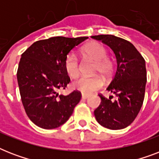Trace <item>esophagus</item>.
Returning <instances> with one entry per match:
<instances>
[{"label": "esophagus", "mask_w": 159, "mask_h": 159, "mask_svg": "<svg viewBox=\"0 0 159 159\" xmlns=\"http://www.w3.org/2000/svg\"><path fill=\"white\" fill-rule=\"evenodd\" d=\"M88 97H89V95L82 94V99H87Z\"/></svg>", "instance_id": "34e87169"}]
</instances>
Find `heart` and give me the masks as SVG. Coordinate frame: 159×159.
Returning <instances> with one entry per match:
<instances>
[{
  "label": "heart",
  "mask_w": 159,
  "mask_h": 159,
  "mask_svg": "<svg viewBox=\"0 0 159 159\" xmlns=\"http://www.w3.org/2000/svg\"><path fill=\"white\" fill-rule=\"evenodd\" d=\"M82 53L85 57H89L96 62V72H98L104 77H108L109 75H111L113 70V63L106 57L107 52L104 46L97 43H89L82 48ZM64 67L70 77H76L79 74V60L76 53L71 52L66 56ZM102 85L103 82L102 78L97 76L92 77H81L72 83L75 89L78 90L84 94H91L100 89Z\"/></svg>",
  "instance_id": "1"
}]
</instances>
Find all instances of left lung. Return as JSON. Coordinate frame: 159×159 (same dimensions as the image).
<instances>
[{
  "label": "left lung",
  "mask_w": 159,
  "mask_h": 159,
  "mask_svg": "<svg viewBox=\"0 0 159 159\" xmlns=\"http://www.w3.org/2000/svg\"><path fill=\"white\" fill-rule=\"evenodd\" d=\"M108 45L116 55L117 69L106 88L117 97L113 101L102 95L101 104L94 111L101 125L110 129H121L130 125L140 111L147 82L145 61L129 41L111 34L92 36Z\"/></svg>",
  "instance_id": "left-lung-1"
}]
</instances>
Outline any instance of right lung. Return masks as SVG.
Segmentation results:
<instances>
[{"label":"right lung","mask_w":159,"mask_h":159,"mask_svg":"<svg viewBox=\"0 0 159 159\" xmlns=\"http://www.w3.org/2000/svg\"><path fill=\"white\" fill-rule=\"evenodd\" d=\"M87 39L52 37L36 41L21 55L17 71L21 101L30 120L39 127L51 129L63 125L80 102L81 92L63 96L58 91L70 82L65 57Z\"/></svg>","instance_id":"1"}]
</instances>
